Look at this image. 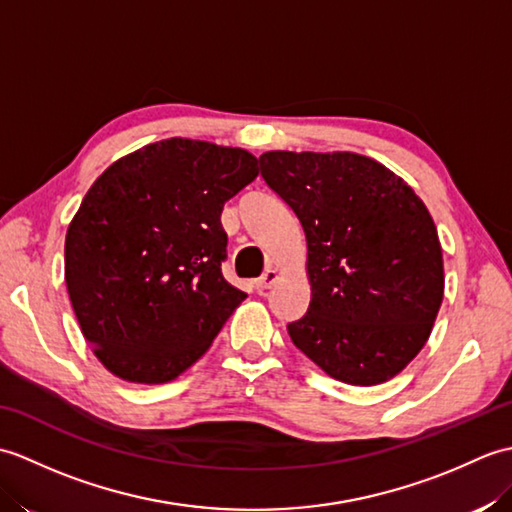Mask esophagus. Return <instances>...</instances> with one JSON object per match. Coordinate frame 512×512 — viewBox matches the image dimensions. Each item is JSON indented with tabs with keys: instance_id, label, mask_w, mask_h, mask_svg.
<instances>
[{
	"instance_id": "obj_1",
	"label": "esophagus",
	"mask_w": 512,
	"mask_h": 512,
	"mask_svg": "<svg viewBox=\"0 0 512 512\" xmlns=\"http://www.w3.org/2000/svg\"><path fill=\"white\" fill-rule=\"evenodd\" d=\"M277 279H279V275H277V270H266V273L259 277L257 281H255V290L259 292V295H262V292H266L268 288H273L275 284H277Z\"/></svg>"
}]
</instances>
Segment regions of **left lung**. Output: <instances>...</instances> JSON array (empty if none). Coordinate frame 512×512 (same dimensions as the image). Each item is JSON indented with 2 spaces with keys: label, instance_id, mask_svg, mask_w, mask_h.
<instances>
[{
  "label": "left lung",
  "instance_id": "1",
  "mask_svg": "<svg viewBox=\"0 0 512 512\" xmlns=\"http://www.w3.org/2000/svg\"><path fill=\"white\" fill-rule=\"evenodd\" d=\"M266 184L303 226L308 312L292 343L325 374L372 387L429 341L444 297L438 228L409 184L354 151H266Z\"/></svg>",
  "mask_w": 512,
  "mask_h": 512
}]
</instances>
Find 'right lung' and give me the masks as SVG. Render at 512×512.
I'll return each mask as SVG.
<instances>
[{"mask_svg":"<svg viewBox=\"0 0 512 512\" xmlns=\"http://www.w3.org/2000/svg\"><path fill=\"white\" fill-rule=\"evenodd\" d=\"M257 173L246 149L176 136L96 178L65 233V286L107 372L162 385L209 350L246 299L220 268L222 209Z\"/></svg>","mask_w":512,"mask_h":512,"instance_id":"1","label":"right lung"}]
</instances>
